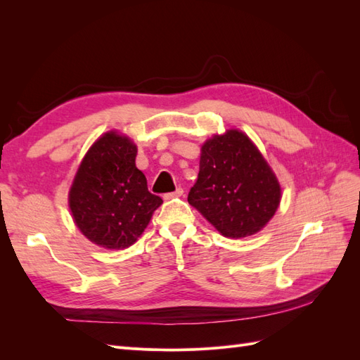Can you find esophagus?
<instances>
[{
    "mask_svg": "<svg viewBox=\"0 0 360 360\" xmlns=\"http://www.w3.org/2000/svg\"><path fill=\"white\" fill-rule=\"evenodd\" d=\"M183 195V189L181 188H177L174 192H168L163 195V200H172V198H179Z\"/></svg>",
    "mask_w": 360,
    "mask_h": 360,
    "instance_id": "1",
    "label": "esophagus"
}]
</instances>
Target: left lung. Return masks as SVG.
Masks as SVG:
<instances>
[{"mask_svg":"<svg viewBox=\"0 0 360 360\" xmlns=\"http://www.w3.org/2000/svg\"><path fill=\"white\" fill-rule=\"evenodd\" d=\"M193 205L225 237L252 236L275 214L279 183L245 134L228 130L205 141L198 180L188 195Z\"/></svg>","mask_w":360,"mask_h":360,"instance_id":"8db88e82","label":"left lung"}]
</instances>
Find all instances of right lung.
Masks as SVG:
<instances>
[{"mask_svg": "<svg viewBox=\"0 0 360 360\" xmlns=\"http://www.w3.org/2000/svg\"><path fill=\"white\" fill-rule=\"evenodd\" d=\"M136 147L126 136L105 134L76 172L69 193L73 219L82 234L106 249L136 242L162 198L147 188L135 165Z\"/></svg>", "mask_w": 360, "mask_h": 360, "instance_id": "right-lung-1", "label": "right lung"}]
</instances>
